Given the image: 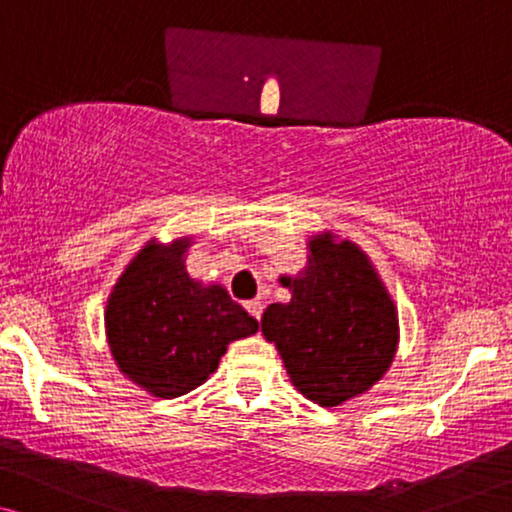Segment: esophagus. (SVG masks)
<instances>
[{
  "label": "esophagus",
  "instance_id": "esophagus-1",
  "mask_svg": "<svg viewBox=\"0 0 512 512\" xmlns=\"http://www.w3.org/2000/svg\"><path fill=\"white\" fill-rule=\"evenodd\" d=\"M244 307H247V312L251 314V317L261 319V314H263V300H249V303H244Z\"/></svg>",
  "mask_w": 512,
  "mask_h": 512
}]
</instances>
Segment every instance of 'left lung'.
Instances as JSON below:
<instances>
[{
    "label": "left lung",
    "instance_id": "8db88e82",
    "mask_svg": "<svg viewBox=\"0 0 512 512\" xmlns=\"http://www.w3.org/2000/svg\"><path fill=\"white\" fill-rule=\"evenodd\" d=\"M307 249V268L279 277L291 303H272L261 331L275 342L293 387L321 408H335L387 373L398 347V314L354 242L338 244L324 233Z\"/></svg>",
    "mask_w": 512,
    "mask_h": 512
}]
</instances>
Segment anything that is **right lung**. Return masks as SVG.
Wrapping results in <instances>:
<instances>
[{"label": "right lung", "instance_id": "1", "mask_svg": "<svg viewBox=\"0 0 512 512\" xmlns=\"http://www.w3.org/2000/svg\"><path fill=\"white\" fill-rule=\"evenodd\" d=\"M188 247L191 237L146 244L118 277L104 312L116 366L158 398L200 387L230 342L258 331L223 286L188 277Z\"/></svg>", "mask_w": 512, "mask_h": 512}]
</instances>
